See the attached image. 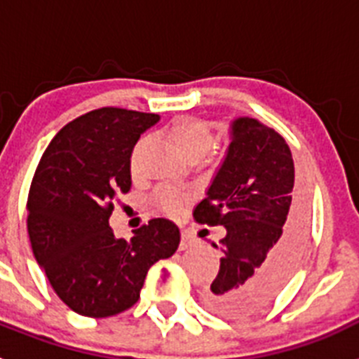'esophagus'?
Here are the masks:
<instances>
[{
	"label": "esophagus",
	"mask_w": 359,
	"mask_h": 359,
	"mask_svg": "<svg viewBox=\"0 0 359 359\" xmlns=\"http://www.w3.org/2000/svg\"><path fill=\"white\" fill-rule=\"evenodd\" d=\"M196 241L192 239V236H189V233H183L182 236V243H180V250H190L194 248Z\"/></svg>",
	"instance_id": "1"
}]
</instances>
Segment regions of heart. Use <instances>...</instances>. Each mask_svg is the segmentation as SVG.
Wrapping results in <instances>:
<instances>
[{
    "label": "heart",
    "mask_w": 359,
    "mask_h": 359,
    "mask_svg": "<svg viewBox=\"0 0 359 359\" xmlns=\"http://www.w3.org/2000/svg\"><path fill=\"white\" fill-rule=\"evenodd\" d=\"M167 136L170 144L174 145L180 154L187 160H198L201 158L214 144V133L205 120L194 118V116H180L167 128ZM147 147V140L142 138L135 145L131 152V169L138 172L140 169V156ZM185 201V196L177 192H161L158 196V203L167 212H177Z\"/></svg>",
    "instance_id": "b5f03b06"
}]
</instances>
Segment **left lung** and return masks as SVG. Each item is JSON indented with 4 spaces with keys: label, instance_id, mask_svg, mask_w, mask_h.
Instances as JSON below:
<instances>
[{
    "label": "left lung",
    "instance_id": "left-lung-1",
    "mask_svg": "<svg viewBox=\"0 0 359 359\" xmlns=\"http://www.w3.org/2000/svg\"><path fill=\"white\" fill-rule=\"evenodd\" d=\"M294 185L286 140L250 116L230 123L223 163L194 208L198 223L224 226L212 243L219 273L205 291L215 315L246 318L268 306L290 280L307 231V201Z\"/></svg>",
    "mask_w": 359,
    "mask_h": 359
}]
</instances>
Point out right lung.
Returning a JSON list of instances; mask_svg holds the SVG:
<instances>
[{
    "mask_svg": "<svg viewBox=\"0 0 359 359\" xmlns=\"http://www.w3.org/2000/svg\"><path fill=\"white\" fill-rule=\"evenodd\" d=\"M160 120L102 107L53 136L28 192V237L53 291L82 316L118 315L140 298L149 268L180 246V228L151 219L131 241L109 226L113 199L131 190V152Z\"/></svg>",
    "mask_w": 359,
    "mask_h": 359,
    "instance_id": "add662e5",
    "label": "right lung"
}]
</instances>
